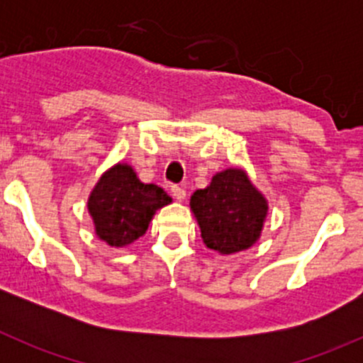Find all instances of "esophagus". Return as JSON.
<instances>
[{"label":"esophagus","mask_w":363,"mask_h":363,"mask_svg":"<svg viewBox=\"0 0 363 363\" xmlns=\"http://www.w3.org/2000/svg\"><path fill=\"white\" fill-rule=\"evenodd\" d=\"M172 195H174V199L177 200V202H182V200L186 199V191L181 186H172Z\"/></svg>","instance_id":"obj_1"}]
</instances>
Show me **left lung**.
Wrapping results in <instances>:
<instances>
[{
    "label": "left lung",
    "mask_w": 363,
    "mask_h": 363,
    "mask_svg": "<svg viewBox=\"0 0 363 363\" xmlns=\"http://www.w3.org/2000/svg\"><path fill=\"white\" fill-rule=\"evenodd\" d=\"M208 250L219 255L250 250L259 239L269 202L242 168H226L189 200Z\"/></svg>",
    "instance_id": "8db88e82"
}]
</instances>
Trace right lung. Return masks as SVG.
<instances>
[{
  "mask_svg": "<svg viewBox=\"0 0 363 363\" xmlns=\"http://www.w3.org/2000/svg\"><path fill=\"white\" fill-rule=\"evenodd\" d=\"M172 202L156 184H144L128 163L101 174L87 199L94 233L112 247L130 246L142 237L156 211Z\"/></svg>",
  "mask_w": 363,
  "mask_h": 363,
  "instance_id": "add662e5",
  "label": "right lung"
}]
</instances>
